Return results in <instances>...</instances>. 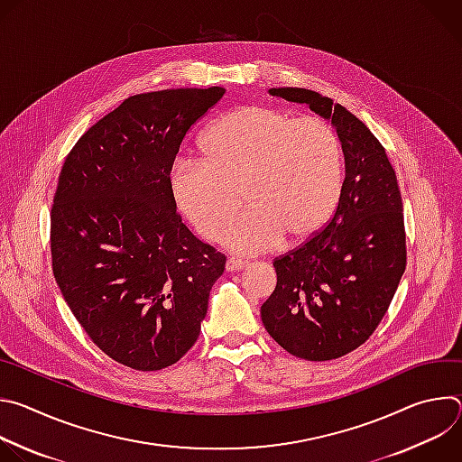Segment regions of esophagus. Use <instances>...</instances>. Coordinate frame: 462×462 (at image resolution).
<instances>
[{
	"mask_svg": "<svg viewBox=\"0 0 462 462\" xmlns=\"http://www.w3.org/2000/svg\"><path fill=\"white\" fill-rule=\"evenodd\" d=\"M246 265H248V261L230 257V259L226 261V271H228V273H237V271H243Z\"/></svg>",
	"mask_w": 462,
	"mask_h": 462,
	"instance_id": "34e87169",
	"label": "esophagus"
}]
</instances>
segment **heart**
Masks as SVG:
<instances>
[{
	"mask_svg": "<svg viewBox=\"0 0 462 462\" xmlns=\"http://www.w3.org/2000/svg\"><path fill=\"white\" fill-rule=\"evenodd\" d=\"M201 161L177 159L173 201L193 228L237 254H259L312 237L333 216L344 184V148L318 116L248 104L216 118L199 141Z\"/></svg>",
	"mask_w": 462,
	"mask_h": 462,
	"instance_id": "1",
	"label": "heart"
}]
</instances>
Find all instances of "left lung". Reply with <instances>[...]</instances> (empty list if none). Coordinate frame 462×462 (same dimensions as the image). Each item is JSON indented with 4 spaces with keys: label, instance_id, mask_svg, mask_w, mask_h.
Returning a JSON list of instances; mask_svg holds the SVG:
<instances>
[{
    "label": "left lung",
    "instance_id": "left-lung-1",
    "mask_svg": "<svg viewBox=\"0 0 462 462\" xmlns=\"http://www.w3.org/2000/svg\"><path fill=\"white\" fill-rule=\"evenodd\" d=\"M271 95L331 120L346 179L333 219L274 259L278 283L261 319L291 355L335 360L374 333L406 271L402 197L383 146L351 111L303 88H273Z\"/></svg>",
    "mask_w": 462,
    "mask_h": 462
}]
</instances>
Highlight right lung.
Wrapping results in <instances>:
<instances>
[{"mask_svg": "<svg viewBox=\"0 0 462 462\" xmlns=\"http://www.w3.org/2000/svg\"><path fill=\"white\" fill-rule=\"evenodd\" d=\"M223 88L125 98L73 146L51 208L52 274L93 344L115 362L159 371L201 333L226 257L177 214L170 170L188 129Z\"/></svg>", "mask_w": 462, "mask_h": 462, "instance_id": "obj_1", "label": "right lung"}]
</instances>
